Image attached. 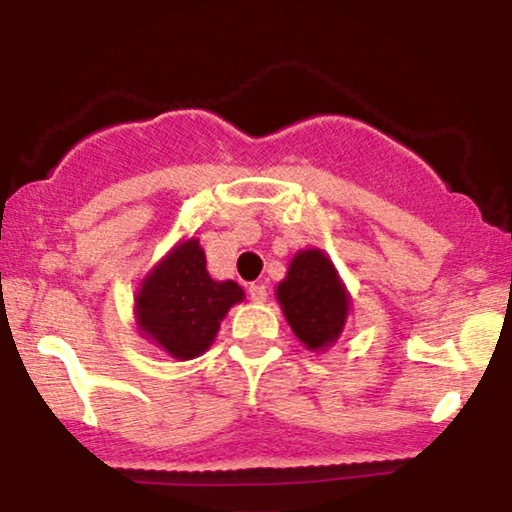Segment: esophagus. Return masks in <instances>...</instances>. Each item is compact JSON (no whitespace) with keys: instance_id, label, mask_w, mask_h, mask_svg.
<instances>
[{"instance_id":"obj_1","label":"esophagus","mask_w":512,"mask_h":512,"mask_svg":"<svg viewBox=\"0 0 512 512\" xmlns=\"http://www.w3.org/2000/svg\"><path fill=\"white\" fill-rule=\"evenodd\" d=\"M248 293H250V298L255 303L267 301V286H264V284H250L248 286Z\"/></svg>"}]
</instances>
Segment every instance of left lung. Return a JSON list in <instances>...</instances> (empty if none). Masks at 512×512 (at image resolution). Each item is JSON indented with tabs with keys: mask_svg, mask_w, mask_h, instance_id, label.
Masks as SVG:
<instances>
[{
	"mask_svg": "<svg viewBox=\"0 0 512 512\" xmlns=\"http://www.w3.org/2000/svg\"><path fill=\"white\" fill-rule=\"evenodd\" d=\"M276 298L291 330L308 349H325L344 330L349 296L334 264L320 250H303L293 257Z\"/></svg>",
	"mask_w": 512,
	"mask_h": 512,
	"instance_id": "8db88e82",
	"label": "left lung"
}]
</instances>
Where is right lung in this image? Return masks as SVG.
<instances>
[{"label":"right lung","mask_w":512,"mask_h":512,"mask_svg":"<svg viewBox=\"0 0 512 512\" xmlns=\"http://www.w3.org/2000/svg\"><path fill=\"white\" fill-rule=\"evenodd\" d=\"M243 301L236 281H214L197 240H187L163 260L137 296L139 327L170 356L187 361L209 349L223 315Z\"/></svg>","instance_id":"add662e5"}]
</instances>
